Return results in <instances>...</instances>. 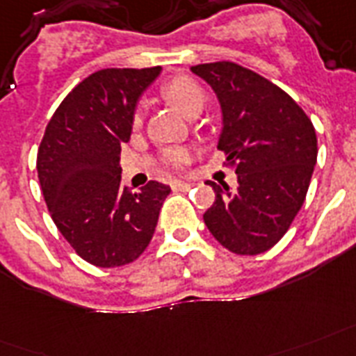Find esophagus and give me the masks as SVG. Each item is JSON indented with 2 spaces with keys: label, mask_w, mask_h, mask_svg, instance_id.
Instances as JSON below:
<instances>
[{
  "label": "esophagus",
  "mask_w": 356,
  "mask_h": 356,
  "mask_svg": "<svg viewBox=\"0 0 356 356\" xmlns=\"http://www.w3.org/2000/svg\"><path fill=\"white\" fill-rule=\"evenodd\" d=\"M170 187H172V191H189L191 189V184H187V181H172L170 184Z\"/></svg>",
  "instance_id": "obj_1"
}]
</instances>
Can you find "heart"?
I'll return each instance as SVG.
<instances>
[{
  "instance_id": "obj_1",
  "label": "heart",
  "mask_w": 356,
  "mask_h": 356,
  "mask_svg": "<svg viewBox=\"0 0 356 356\" xmlns=\"http://www.w3.org/2000/svg\"><path fill=\"white\" fill-rule=\"evenodd\" d=\"M163 96L186 117H197L202 111L206 95L202 87L189 76H176L163 85ZM143 124V111L135 109L131 117V126L139 128ZM163 161L170 167H181L189 161V152L186 148H172L163 154Z\"/></svg>"
}]
</instances>
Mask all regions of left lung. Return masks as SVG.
Listing matches in <instances>:
<instances>
[{
	"label": "left lung",
	"instance_id": "8db88e82",
	"mask_svg": "<svg viewBox=\"0 0 356 356\" xmlns=\"http://www.w3.org/2000/svg\"><path fill=\"white\" fill-rule=\"evenodd\" d=\"M216 90L222 111L217 148L236 167L238 186H217L204 213L211 236L236 254H261L280 241L307 198L318 139L290 95L249 68L219 60L191 66Z\"/></svg>",
	"mask_w": 356,
	"mask_h": 356
}]
</instances>
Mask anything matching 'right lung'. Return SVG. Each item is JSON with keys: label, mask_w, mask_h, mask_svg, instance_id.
Here are the masks:
<instances>
[{"label": "right lung", "mask_w": 356, "mask_h": 356, "mask_svg": "<svg viewBox=\"0 0 356 356\" xmlns=\"http://www.w3.org/2000/svg\"><path fill=\"white\" fill-rule=\"evenodd\" d=\"M161 68H106L76 85L46 126L37 154L44 200L55 227L85 261L118 267L150 243L170 187L120 186V147L131 135L140 95Z\"/></svg>", "instance_id": "right-lung-1"}]
</instances>
